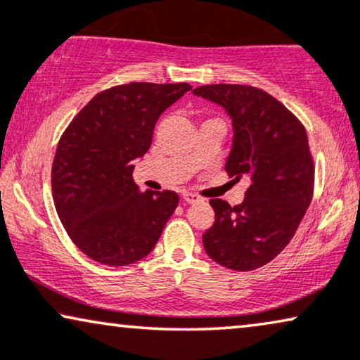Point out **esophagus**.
Listing matches in <instances>:
<instances>
[{
  "label": "esophagus",
  "mask_w": 360,
  "mask_h": 360,
  "mask_svg": "<svg viewBox=\"0 0 360 360\" xmlns=\"http://www.w3.org/2000/svg\"><path fill=\"white\" fill-rule=\"evenodd\" d=\"M183 199H184L188 204H194V202H198V200H200L199 195H198V194H193V193H184V194H183Z\"/></svg>",
  "instance_id": "esophagus-1"
}]
</instances>
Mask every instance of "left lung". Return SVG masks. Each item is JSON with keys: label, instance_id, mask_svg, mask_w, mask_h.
I'll return each mask as SVG.
<instances>
[{"label": "left lung", "instance_id": "obj_1", "mask_svg": "<svg viewBox=\"0 0 360 360\" xmlns=\"http://www.w3.org/2000/svg\"><path fill=\"white\" fill-rule=\"evenodd\" d=\"M232 118L233 141L225 162L230 177H245L242 204L210 199L215 222L202 236L215 263L257 270L288 245L313 199L314 165L298 118L270 94L250 85L215 84L193 90Z\"/></svg>", "mask_w": 360, "mask_h": 360}]
</instances>
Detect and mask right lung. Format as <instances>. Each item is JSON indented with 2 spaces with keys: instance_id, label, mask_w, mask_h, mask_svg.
<instances>
[{
  "instance_id": "right-lung-1",
  "label": "right lung",
  "mask_w": 360,
  "mask_h": 360,
  "mask_svg": "<svg viewBox=\"0 0 360 360\" xmlns=\"http://www.w3.org/2000/svg\"><path fill=\"white\" fill-rule=\"evenodd\" d=\"M189 84L130 82L95 95L72 120L52 162V198L65 232L92 260L124 266L145 258L177 207L174 191L133 181L161 113Z\"/></svg>"
}]
</instances>
